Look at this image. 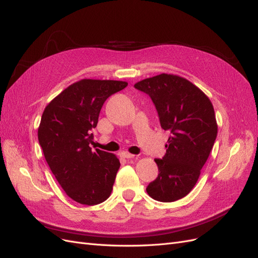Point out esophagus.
Masks as SVG:
<instances>
[{
	"mask_svg": "<svg viewBox=\"0 0 258 258\" xmlns=\"http://www.w3.org/2000/svg\"><path fill=\"white\" fill-rule=\"evenodd\" d=\"M121 157H122V158H125V159H131V158H134L135 156H134V154L130 153V152L124 151V152H122V153H121Z\"/></svg>",
	"mask_w": 258,
	"mask_h": 258,
	"instance_id": "1",
	"label": "esophagus"
}]
</instances>
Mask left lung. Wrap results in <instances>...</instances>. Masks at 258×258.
Here are the masks:
<instances>
[{
	"label": "left lung",
	"mask_w": 258,
	"mask_h": 258,
	"mask_svg": "<svg viewBox=\"0 0 258 258\" xmlns=\"http://www.w3.org/2000/svg\"><path fill=\"white\" fill-rule=\"evenodd\" d=\"M134 87L149 95L161 127L171 133L164 157L154 159L159 175L146 188L147 192L160 202L179 200L195 187L214 146V108L200 88L178 76L162 73Z\"/></svg>",
	"instance_id": "obj_1"
}]
</instances>
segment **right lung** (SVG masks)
Segmentation results:
<instances>
[{"label":"right lung","mask_w":258,"mask_h":258,"mask_svg":"<svg viewBox=\"0 0 258 258\" xmlns=\"http://www.w3.org/2000/svg\"><path fill=\"white\" fill-rule=\"evenodd\" d=\"M126 86L123 81L83 79L44 109L38 130L44 157L64 192L80 204H99L112 191L120 161L112 153L94 151L91 132L107 98Z\"/></svg>","instance_id":"add662e5"}]
</instances>
